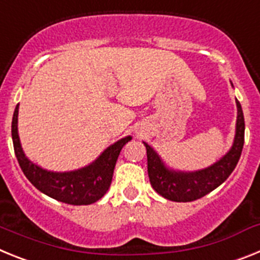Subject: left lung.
Segmentation results:
<instances>
[{
	"mask_svg": "<svg viewBox=\"0 0 260 260\" xmlns=\"http://www.w3.org/2000/svg\"><path fill=\"white\" fill-rule=\"evenodd\" d=\"M233 87V84H232ZM237 105L236 134L231 150L212 165L199 171H177L168 167L152 147L143 142L147 150V169L150 182L155 191L164 198L173 202H191L207 195L224 182L241 157L245 141V118L240 102Z\"/></svg>",
	"mask_w": 260,
	"mask_h": 260,
	"instance_id": "8db88e82",
	"label": "left lung"
}]
</instances>
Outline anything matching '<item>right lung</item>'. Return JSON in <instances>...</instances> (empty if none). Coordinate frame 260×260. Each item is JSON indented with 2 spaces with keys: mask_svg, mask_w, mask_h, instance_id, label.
<instances>
[{
  "mask_svg": "<svg viewBox=\"0 0 260 260\" xmlns=\"http://www.w3.org/2000/svg\"><path fill=\"white\" fill-rule=\"evenodd\" d=\"M18 112L19 104L13 114L11 138L18 162L29 182L50 198L68 204L87 206L102 199L112 182L119 152L127 142L132 141V137L127 135L110 144L86 167L69 172L48 171L32 162L23 151L18 134Z\"/></svg>",
  "mask_w": 260,
  "mask_h": 260,
  "instance_id": "right-lung-1",
  "label": "right lung"
}]
</instances>
